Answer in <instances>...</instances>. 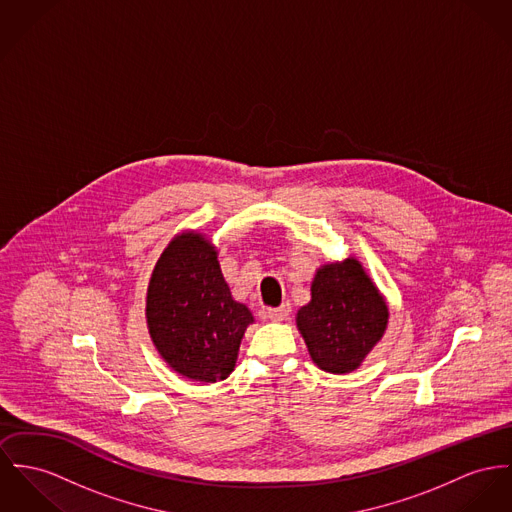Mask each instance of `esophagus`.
Wrapping results in <instances>:
<instances>
[{"mask_svg": "<svg viewBox=\"0 0 512 512\" xmlns=\"http://www.w3.org/2000/svg\"><path fill=\"white\" fill-rule=\"evenodd\" d=\"M290 304H282V306H278V308H269L267 310V317L269 319H273V321H282V319H286L288 315H290Z\"/></svg>", "mask_w": 512, "mask_h": 512, "instance_id": "esophagus-1", "label": "esophagus"}]
</instances>
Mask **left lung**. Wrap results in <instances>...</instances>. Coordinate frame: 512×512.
Here are the masks:
<instances>
[{
	"mask_svg": "<svg viewBox=\"0 0 512 512\" xmlns=\"http://www.w3.org/2000/svg\"><path fill=\"white\" fill-rule=\"evenodd\" d=\"M388 306L356 259L325 265L312 282V302L296 323L315 364L333 374L360 366L382 339Z\"/></svg>",
	"mask_w": 512,
	"mask_h": 512,
	"instance_id": "obj_1",
	"label": "left lung"
}]
</instances>
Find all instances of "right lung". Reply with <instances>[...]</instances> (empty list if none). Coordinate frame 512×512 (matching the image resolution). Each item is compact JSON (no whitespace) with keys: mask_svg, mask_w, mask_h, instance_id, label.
Instances as JSON below:
<instances>
[{"mask_svg":"<svg viewBox=\"0 0 512 512\" xmlns=\"http://www.w3.org/2000/svg\"><path fill=\"white\" fill-rule=\"evenodd\" d=\"M152 341L165 362L197 382L226 380L253 315L232 298L214 245L181 234L161 253L146 300Z\"/></svg>","mask_w":512,"mask_h":512,"instance_id":"right-lung-1","label":"right lung"}]
</instances>
